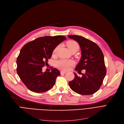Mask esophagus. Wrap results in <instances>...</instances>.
I'll list each match as a JSON object with an SVG mask.
<instances>
[{
  "instance_id": "34e87169",
  "label": "esophagus",
  "mask_w": 124,
  "mask_h": 124,
  "mask_svg": "<svg viewBox=\"0 0 124 124\" xmlns=\"http://www.w3.org/2000/svg\"><path fill=\"white\" fill-rule=\"evenodd\" d=\"M61 74H65L66 73V71H60Z\"/></svg>"
}]
</instances>
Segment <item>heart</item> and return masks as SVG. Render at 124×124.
I'll return each instance as SVG.
<instances>
[{"label":"heart","mask_w":124,"mask_h":124,"mask_svg":"<svg viewBox=\"0 0 124 124\" xmlns=\"http://www.w3.org/2000/svg\"><path fill=\"white\" fill-rule=\"evenodd\" d=\"M67 46L69 49L71 51L74 49L79 48V45L76 41L71 40L69 41L67 43ZM59 48V46H57L54 50H53V54L55 55L56 54L57 51ZM74 63V61L70 59H61L56 61V66L62 70H67L71 66H72Z\"/></svg>","instance_id":"heart-1"}]
</instances>
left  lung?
Masks as SVG:
<instances>
[{"label":"left lung","mask_w":124,"mask_h":124,"mask_svg":"<svg viewBox=\"0 0 124 124\" xmlns=\"http://www.w3.org/2000/svg\"><path fill=\"white\" fill-rule=\"evenodd\" d=\"M69 38L78 43L81 51V59L75 70L78 72L85 70L80 77L74 73L75 77L69 82L71 89L82 95H90L96 93L101 86L107 70L102 52L95 43L80 36L70 35Z\"/></svg>","instance_id":"obj_1"}]
</instances>
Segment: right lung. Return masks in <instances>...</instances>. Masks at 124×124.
Masks as SVG:
<instances>
[{"label": "right lung", "mask_w": 124, "mask_h": 124, "mask_svg": "<svg viewBox=\"0 0 124 124\" xmlns=\"http://www.w3.org/2000/svg\"><path fill=\"white\" fill-rule=\"evenodd\" d=\"M66 39L62 36L38 38L26 44L21 50L16 60L17 73L31 92L44 93L54 86L60 71L54 68L50 72H43L42 67L48 64L54 49Z\"/></svg>", "instance_id": "obj_1"}]
</instances>
